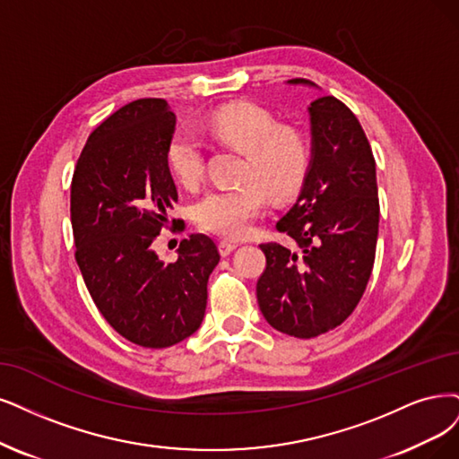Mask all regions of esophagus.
Segmentation results:
<instances>
[{
    "label": "esophagus",
    "instance_id": "obj_1",
    "mask_svg": "<svg viewBox=\"0 0 459 459\" xmlns=\"http://www.w3.org/2000/svg\"><path fill=\"white\" fill-rule=\"evenodd\" d=\"M217 247H219L221 255L227 257V255H230V253L236 249V244H234V242H227V240H221V242L217 244Z\"/></svg>",
    "mask_w": 459,
    "mask_h": 459
}]
</instances>
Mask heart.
I'll return each instance as SVG.
<instances>
[{
	"label": "heart",
	"mask_w": 459,
	"mask_h": 459,
	"mask_svg": "<svg viewBox=\"0 0 459 459\" xmlns=\"http://www.w3.org/2000/svg\"><path fill=\"white\" fill-rule=\"evenodd\" d=\"M206 128L217 142L244 155L238 172L242 183L208 191L195 204V221L202 230L223 238H244L264 210V193L281 200L299 189L310 166V145L297 128L278 126L273 113L246 101L213 111ZM166 157L181 185L195 186L200 181L204 155L193 132L178 130Z\"/></svg>",
	"instance_id": "heart-1"
}]
</instances>
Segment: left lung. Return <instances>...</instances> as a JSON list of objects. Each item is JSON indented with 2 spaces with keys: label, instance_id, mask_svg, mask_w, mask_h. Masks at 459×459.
I'll return each mask as SVG.
<instances>
[{
  "label": "left lung",
  "instance_id": "obj_1",
  "mask_svg": "<svg viewBox=\"0 0 459 459\" xmlns=\"http://www.w3.org/2000/svg\"><path fill=\"white\" fill-rule=\"evenodd\" d=\"M290 84H308L291 79ZM312 159L297 202L276 229L297 249L261 244L266 268L257 302L276 331L314 338L355 310L375 264L378 240L377 162L350 108L321 96L310 108Z\"/></svg>",
  "mask_w": 459,
  "mask_h": 459
}]
</instances>
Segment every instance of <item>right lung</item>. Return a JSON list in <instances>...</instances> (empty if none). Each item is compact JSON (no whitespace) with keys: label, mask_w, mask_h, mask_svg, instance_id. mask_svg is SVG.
I'll list each match as a JSON object with an SVG mask.
<instances>
[{"label":"right lung","mask_w":459,"mask_h":459,"mask_svg":"<svg viewBox=\"0 0 459 459\" xmlns=\"http://www.w3.org/2000/svg\"><path fill=\"white\" fill-rule=\"evenodd\" d=\"M174 130L166 100L130 101L89 135L72 179L82 280L108 324L143 348L174 346L200 327L219 263L217 246L204 234L181 240L174 263L151 247L178 202L166 157Z\"/></svg>","instance_id":"1"}]
</instances>
